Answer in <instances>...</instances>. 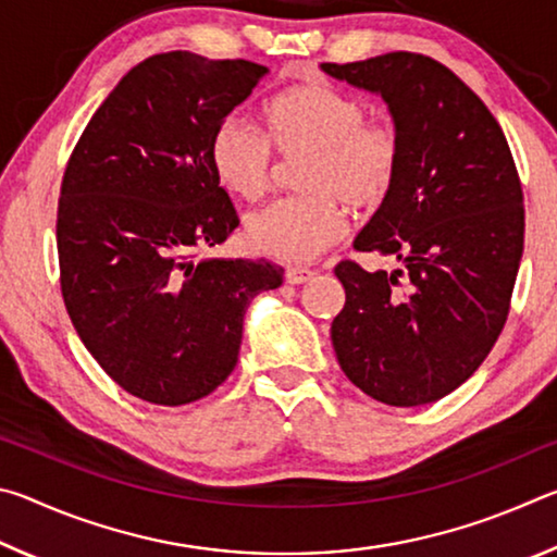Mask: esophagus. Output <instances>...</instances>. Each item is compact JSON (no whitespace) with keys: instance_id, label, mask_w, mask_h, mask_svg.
Wrapping results in <instances>:
<instances>
[{"instance_id":"34e87169","label":"esophagus","mask_w":557,"mask_h":557,"mask_svg":"<svg viewBox=\"0 0 557 557\" xmlns=\"http://www.w3.org/2000/svg\"><path fill=\"white\" fill-rule=\"evenodd\" d=\"M285 277H287L289 285H301V282H309V280L314 277V270L295 265V268H287V270H285Z\"/></svg>"}]
</instances>
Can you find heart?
<instances>
[{
    "label": "heart",
    "instance_id": "heart-1",
    "mask_svg": "<svg viewBox=\"0 0 557 557\" xmlns=\"http://www.w3.org/2000/svg\"><path fill=\"white\" fill-rule=\"evenodd\" d=\"M265 137L228 115L209 137L215 182L243 201H258L270 188L275 157L307 154L301 188L256 211L245 223L250 248L282 262H305L344 235L346 215L373 213L398 184L403 143L388 122L369 120V106L329 81L277 92L262 108Z\"/></svg>",
    "mask_w": 557,
    "mask_h": 557
}]
</instances>
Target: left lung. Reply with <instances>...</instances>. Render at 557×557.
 <instances>
[{"mask_svg":"<svg viewBox=\"0 0 557 557\" xmlns=\"http://www.w3.org/2000/svg\"><path fill=\"white\" fill-rule=\"evenodd\" d=\"M322 69L381 92L403 143L398 184L354 243L403 268H334L346 292L332 322L338 366L373 400L435 403L482 366L511 309L525 231L511 149L482 98L430 55Z\"/></svg>","mask_w":557,"mask_h":557,"instance_id":"obj_1","label":"left lung"}]
</instances>
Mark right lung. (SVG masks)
<instances>
[{"mask_svg": "<svg viewBox=\"0 0 557 557\" xmlns=\"http://www.w3.org/2000/svg\"><path fill=\"white\" fill-rule=\"evenodd\" d=\"M265 65L191 51L127 71L75 143L55 245L65 312L122 391L154 405L213 393L238 363L243 317L285 270L199 260L238 228L209 164L213 127Z\"/></svg>", "mask_w": 557, "mask_h": 557, "instance_id": "right-lung-1", "label": "right lung"}]
</instances>
